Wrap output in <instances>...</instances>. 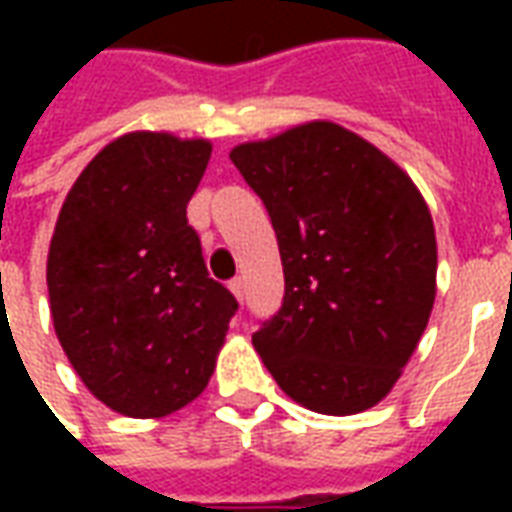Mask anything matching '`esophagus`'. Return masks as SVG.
I'll list each match as a JSON object with an SVG mask.
<instances>
[{
    "instance_id": "obj_1",
    "label": "esophagus",
    "mask_w": 512,
    "mask_h": 512,
    "mask_svg": "<svg viewBox=\"0 0 512 512\" xmlns=\"http://www.w3.org/2000/svg\"><path fill=\"white\" fill-rule=\"evenodd\" d=\"M230 290H233V296L238 301H244V279L241 277H235L230 279Z\"/></svg>"
}]
</instances>
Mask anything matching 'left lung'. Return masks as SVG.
Returning <instances> with one entry per match:
<instances>
[{"instance_id":"obj_1","label":"left lung","mask_w":512,"mask_h":512,"mask_svg":"<svg viewBox=\"0 0 512 512\" xmlns=\"http://www.w3.org/2000/svg\"><path fill=\"white\" fill-rule=\"evenodd\" d=\"M230 158L266 205L285 299L252 343L279 389L318 414L381 403L436 299V230L422 194L354 131L312 120Z\"/></svg>"}]
</instances>
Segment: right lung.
<instances>
[{"label":"right lung","instance_id":"1","mask_svg":"<svg viewBox=\"0 0 512 512\" xmlns=\"http://www.w3.org/2000/svg\"><path fill=\"white\" fill-rule=\"evenodd\" d=\"M208 158V139L117 136L82 169L54 224V332L84 386L123 417H167L200 397L238 310L208 277L186 219Z\"/></svg>","mask_w":512,"mask_h":512}]
</instances>
